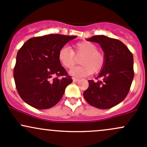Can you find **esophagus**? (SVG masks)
<instances>
[{
  "mask_svg": "<svg viewBox=\"0 0 147 147\" xmlns=\"http://www.w3.org/2000/svg\"><path fill=\"white\" fill-rule=\"evenodd\" d=\"M72 80H73L74 82H77L80 81V79L76 78H72Z\"/></svg>",
  "mask_w": 147,
  "mask_h": 147,
  "instance_id": "esophagus-1",
  "label": "esophagus"
}]
</instances>
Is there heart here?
I'll list each match as a JSON object with an SVG mask.
<instances>
[{"label": "heart", "mask_w": 147, "mask_h": 147, "mask_svg": "<svg viewBox=\"0 0 147 147\" xmlns=\"http://www.w3.org/2000/svg\"><path fill=\"white\" fill-rule=\"evenodd\" d=\"M94 43L81 41L74 44L72 49L67 46L61 48L58 52V61L62 65L70 69L76 63V57L82 56L79 63L80 65L71 69L69 74L74 77L82 78L101 71L105 65L106 58Z\"/></svg>", "instance_id": "obj_1"}]
</instances>
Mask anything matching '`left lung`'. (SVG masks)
Wrapping results in <instances>:
<instances>
[{
    "label": "left lung",
    "mask_w": 147,
    "mask_h": 147,
    "mask_svg": "<svg viewBox=\"0 0 147 147\" xmlns=\"http://www.w3.org/2000/svg\"><path fill=\"white\" fill-rule=\"evenodd\" d=\"M86 40L99 44L106 61L97 78L103 80H89V87L83 96L91 106L111 109L123 101L129 92L134 78L133 55L122 41L115 38L96 35Z\"/></svg>",
    "instance_id": "left-lung-1"
}]
</instances>
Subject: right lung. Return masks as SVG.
I'll use <instances>...</instances> for the list:
<instances>
[{
    "instance_id": "right-lung-1",
    "label": "right lung",
    "mask_w": 147,
    "mask_h": 147,
    "mask_svg": "<svg viewBox=\"0 0 147 147\" xmlns=\"http://www.w3.org/2000/svg\"><path fill=\"white\" fill-rule=\"evenodd\" d=\"M75 37L58 34L33 37L18 51L14 79L18 94L27 104L47 109L61 99L72 80L58 61V52Z\"/></svg>"
}]
</instances>
